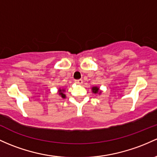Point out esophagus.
<instances>
[{"mask_svg": "<svg viewBox=\"0 0 157 157\" xmlns=\"http://www.w3.org/2000/svg\"><path fill=\"white\" fill-rule=\"evenodd\" d=\"M75 82L77 84V85H81L82 83V80H76Z\"/></svg>", "mask_w": 157, "mask_h": 157, "instance_id": "34e87169", "label": "esophagus"}]
</instances>
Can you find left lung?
Segmentation results:
<instances>
[{
	"instance_id": "left-lung-1",
	"label": "left lung",
	"mask_w": 157,
	"mask_h": 157,
	"mask_svg": "<svg viewBox=\"0 0 157 157\" xmlns=\"http://www.w3.org/2000/svg\"><path fill=\"white\" fill-rule=\"evenodd\" d=\"M92 92L94 94H101L102 93V91L100 90V88L98 86H92Z\"/></svg>"
}]
</instances>
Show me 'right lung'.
I'll list each match as a JSON object with an SVG mask.
<instances>
[{
  "label": "right lung",
  "mask_w": 157,
  "mask_h": 157,
  "mask_svg": "<svg viewBox=\"0 0 157 157\" xmlns=\"http://www.w3.org/2000/svg\"><path fill=\"white\" fill-rule=\"evenodd\" d=\"M65 89H63H63H62V88H59L57 93H58V94H59V95L61 98H65V97H66V95H65Z\"/></svg>",
  "instance_id": "1"
}]
</instances>
